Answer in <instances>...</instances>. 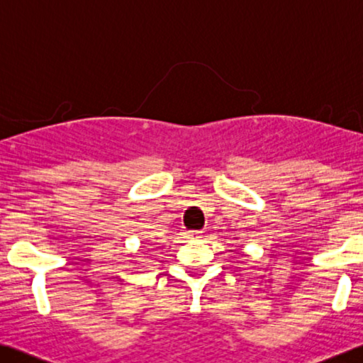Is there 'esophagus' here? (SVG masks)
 <instances>
[{"instance_id":"obj_1","label":"esophagus","mask_w":363,"mask_h":363,"mask_svg":"<svg viewBox=\"0 0 363 363\" xmlns=\"http://www.w3.org/2000/svg\"><path fill=\"white\" fill-rule=\"evenodd\" d=\"M189 239H200L202 238V231H191L187 234Z\"/></svg>"}]
</instances>
